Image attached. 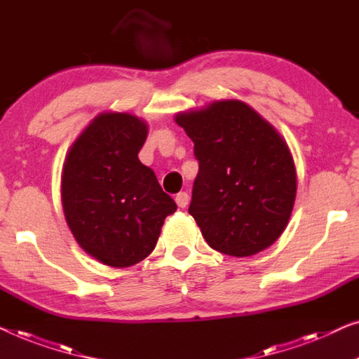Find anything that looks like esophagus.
Segmentation results:
<instances>
[{
    "instance_id": "1",
    "label": "esophagus",
    "mask_w": 359,
    "mask_h": 359,
    "mask_svg": "<svg viewBox=\"0 0 359 359\" xmlns=\"http://www.w3.org/2000/svg\"><path fill=\"white\" fill-rule=\"evenodd\" d=\"M189 201H190V196L187 191H180V194L175 195V203H177L179 208H185V206L189 205Z\"/></svg>"
}]
</instances>
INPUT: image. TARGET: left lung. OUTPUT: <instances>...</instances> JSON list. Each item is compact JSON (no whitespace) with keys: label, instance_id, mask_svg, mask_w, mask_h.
<instances>
[{"label":"left lung","instance_id":"left-lung-1","mask_svg":"<svg viewBox=\"0 0 359 359\" xmlns=\"http://www.w3.org/2000/svg\"><path fill=\"white\" fill-rule=\"evenodd\" d=\"M194 141L198 174L189 213L211 249L249 257L281 236L296 198V170L278 131L241 100L175 115Z\"/></svg>","mask_w":359,"mask_h":359}]
</instances>
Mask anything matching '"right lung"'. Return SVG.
<instances>
[{"label": "right lung", "mask_w": 359, "mask_h": 359, "mask_svg": "<svg viewBox=\"0 0 359 359\" xmlns=\"http://www.w3.org/2000/svg\"><path fill=\"white\" fill-rule=\"evenodd\" d=\"M148 125L130 114H102L65 161L62 201L78 244L110 266L146 259L165 216L177 210L153 170L140 163Z\"/></svg>", "instance_id": "obj_1"}]
</instances>
